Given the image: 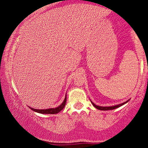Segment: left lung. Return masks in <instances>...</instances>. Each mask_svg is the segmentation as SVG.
Segmentation results:
<instances>
[{
  "label": "left lung",
  "instance_id": "obj_1",
  "mask_svg": "<svg viewBox=\"0 0 148 148\" xmlns=\"http://www.w3.org/2000/svg\"><path fill=\"white\" fill-rule=\"evenodd\" d=\"M128 101H129V100H128ZM128 101H126V102H125V103H120V104L117 105V106H109V107H103V106H97V105L95 104V103H93V102H92V101H91V102H92V104H93V106H94L96 108H97V109H99V110H101V111H108V110H113V109H115V108H118V107H120V106H123V104H125V103H126L127 102H128Z\"/></svg>",
  "mask_w": 148,
  "mask_h": 148
}]
</instances>
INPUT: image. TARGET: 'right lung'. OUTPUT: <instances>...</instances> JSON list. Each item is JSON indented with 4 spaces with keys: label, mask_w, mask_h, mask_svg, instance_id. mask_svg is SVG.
<instances>
[{
    "label": "right lung",
    "mask_w": 148,
    "mask_h": 148,
    "mask_svg": "<svg viewBox=\"0 0 148 148\" xmlns=\"http://www.w3.org/2000/svg\"><path fill=\"white\" fill-rule=\"evenodd\" d=\"M66 101H67V95L65 96V98H64L63 102H62L59 106L56 107V108H48V109H43V110H40V109H35V108H31L32 110L35 112H37L39 113H42V114H56V113H59L60 111H62V109L64 108V106L66 104Z\"/></svg>",
    "instance_id": "right-lung-1"
}]
</instances>
